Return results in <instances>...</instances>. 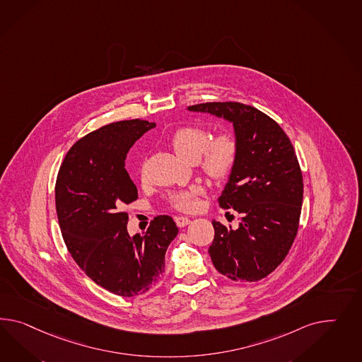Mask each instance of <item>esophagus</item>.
<instances>
[{"instance_id":"obj_1","label":"esophagus","mask_w":362,"mask_h":362,"mask_svg":"<svg viewBox=\"0 0 362 362\" xmlns=\"http://www.w3.org/2000/svg\"><path fill=\"white\" fill-rule=\"evenodd\" d=\"M175 223L179 228H183L191 223V220L188 217H183V216H177L175 217Z\"/></svg>"}]
</instances>
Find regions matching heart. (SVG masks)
Segmentation results:
<instances>
[{
  "label": "heart",
  "instance_id": "obj_1",
  "mask_svg": "<svg viewBox=\"0 0 362 362\" xmlns=\"http://www.w3.org/2000/svg\"><path fill=\"white\" fill-rule=\"evenodd\" d=\"M209 133L199 127H182L174 132L170 139L171 147L177 156L187 162L199 160L206 175L212 179H223L235 167L238 156V142L235 134L221 133L209 143ZM203 187L191 186L186 191L176 192L171 204L185 212L197 208V197L203 195Z\"/></svg>",
  "mask_w": 362,
  "mask_h": 362
}]
</instances>
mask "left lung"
<instances>
[{"label": "left lung", "mask_w": 362, "mask_h": 362, "mask_svg": "<svg viewBox=\"0 0 362 362\" xmlns=\"http://www.w3.org/2000/svg\"><path fill=\"white\" fill-rule=\"evenodd\" d=\"M233 125L238 156L218 204L241 215L237 229L212 221L208 253L218 273L237 282H255L274 272L298 232L303 177L282 127L261 110L240 103L187 107Z\"/></svg>", "instance_id": "1"}]
</instances>
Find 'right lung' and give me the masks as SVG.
<instances>
[{"label": "right lung", "instance_id": "1", "mask_svg": "<svg viewBox=\"0 0 362 362\" xmlns=\"http://www.w3.org/2000/svg\"><path fill=\"white\" fill-rule=\"evenodd\" d=\"M154 122H113L78 139L59 170L55 204L69 255L95 284L119 296L151 290L165 272L167 247L179 229L156 216L144 235H129L122 206L137 200L125 168L129 148Z\"/></svg>", "mask_w": 362, "mask_h": 362}]
</instances>
